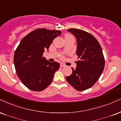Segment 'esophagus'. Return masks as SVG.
I'll list each match as a JSON object with an SVG mask.
<instances>
[{"instance_id":"1","label":"esophagus","mask_w":121,"mask_h":121,"mask_svg":"<svg viewBox=\"0 0 121 121\" xmlns=\"http://www.w3.org/2000/svg\"><path fill=\"white\" fill-rule=\"evenodd\" d=\"M60 66L61 67V68H62V67L66 66V65H65L64 64H63V63H60Z\"/></svg>"}]
</instances>
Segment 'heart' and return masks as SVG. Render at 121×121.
Returning <instances> with one entry per match:
<instances>
[{
  "instance_id": "obj_1",
  "label": "heart",
  "mask_w": 121,
  "mask_h": 121,
  "mask_svg": "<svg viewBox=\"0 0 121 121\" xmlns=\"http://www.w3.org/2000/svg\"><path fill=\"white\" fill-rule=\"evenodd\" d=\"M69 36H70V35H69V34H66L65 35V38H66V37H69Z\"/></svg>"
}]
</instances>
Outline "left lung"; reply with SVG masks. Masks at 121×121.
Instances as JSON below:
<instances>
[{
	"instance_id": "8db88e82",
	"label": "left lung",
	"mask_w": 121,
	"mask_h": 121,
	"mask_svg": "<svg viewBox=\"0 0 121 121\" xmlns=\"http://www.w3.org/2000/svg\"><path fill=\"white\" fill-rule=\"evenodd\" d=\"M67 31L76 37V54L79 60L75 69L66 79L75 90L82 91L91 88L100 78L105 66V59L99 42L88 32L77 29Z\"/></svg>"
}]
</instances>
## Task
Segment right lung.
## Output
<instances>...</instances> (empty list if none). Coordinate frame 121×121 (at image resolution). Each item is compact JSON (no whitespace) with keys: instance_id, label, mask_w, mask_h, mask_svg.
Segmentation results:
<instances>
[{"instance_id":"obj_1","label":"right lung","mask_w":121,"mask_h":121,"mask_svg":"<svg viewBox=\"0 0 121 121\" xmlns=\"http://www.w3.org/2000/svg\"><path fill=\"white\" fill-rule=\"evenodd\" d=\"M61 34L59 30L38 29L20 42L14 52V64L19 79L29 89L41 91L51 83L60 63L49 62L43 54Z\"/></svg>"}]
</instances>
